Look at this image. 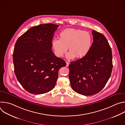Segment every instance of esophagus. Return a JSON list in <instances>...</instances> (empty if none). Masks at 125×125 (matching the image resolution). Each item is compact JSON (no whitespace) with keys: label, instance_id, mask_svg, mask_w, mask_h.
<instances>
[{"label":"esophagus","instance_id":"34e87169","mask_svg":"<svg viewBox=\"0 0 125 125\" xmlns=\"http://www.w3.org/2000/svg\"><path fill=\"white\" fill-rule=\"evenodd\" d=\"M66 66H67V67H68L70 63H69L68 62H66Z\"/></svg>","mask_w":125,"mask_h":125}]
</instances>
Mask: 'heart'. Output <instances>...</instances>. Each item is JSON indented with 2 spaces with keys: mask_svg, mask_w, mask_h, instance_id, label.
<instances>
[{
  "mask_svg": "<svg viewBox=\"0 0 125 125\" xmlns=\"http://www.w3.org/2000/svg\"><path fill=\"white\" fill-rule=\"evenodd\" d=\"M60 39L54 38L51 42L55 55L61 57L68 49V59L82 58L90 52L93 43L92 35L88 31L76 29H66L59 34Z\"/></svg>",
  "mask_w": 125,
  "mask_h": 125,
  "instance_id": "1",
  "label": "heart"
}]
</instances>
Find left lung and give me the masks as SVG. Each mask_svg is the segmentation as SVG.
<instances>
[{
    "mask_svg": "<svg viewBox=\"0 0 125 125\" xmlns=\"http://www.w3.org/2000/svg\"><path fill=\"white\" fill-rule=\"evenodd\" d=\"M91 50L69 66L71 87L76 93L92 95L100 92L109 79L113 68L110 46L104 35L94 30Z\"/></svg>",
    "mask_w": 125,
    "mask_h": 125,
    "instance_id": "left-lung-1",
    "label": "left lung"
}]
</instances>
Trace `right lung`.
<instances>
[{"label":"right lung","instance_id":"add662e5","mask_svg":"<svg viewBox=\"0 0 125 125\" xmlns=\"http://www.w3.org/2000/svg\"><path fill=\"white\" fill-rule=\"evenodd\" d=\"M58 27L50 23L33 27L15 44L14 72L21 85L31 94H41L51 91L59 70L66 65L51 50V42Z\"/></svg>","mask_w":125,"mask_h":125}]
</instances>
